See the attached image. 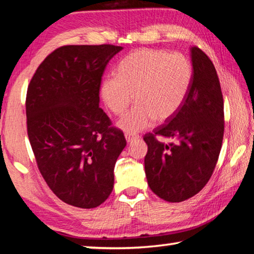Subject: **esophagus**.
<instances>
[{
	"label": "esophagus",
	"instance_id": "34e87169",
	"mask_svg": "<svg viewBox=\"0 0 254 254\" xmlns=\"http://www.w3.org/2000/svg\"><path fill=\"white\" fill-rule=\"evenodd\" d=\"M126 139H127V141L128 143L130 142H133V141H134L135 139H139V135L137 134H132V133H126Z\"/></svg>",
	"mask_w": 254,
	"mask_h": 254
}]
</instances>
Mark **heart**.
<instances>
[{
	"label": "heart",
	"mask_w": 254,
	"mask_h": 254,
	"mask_svg": "<svg viewBox=\"0 0 254 254\" xmlns=\"http://www.w3.org/2000/svg\"><path fill=\"white\" fill-rule=\"evenodd\" d=\"M192 67L186 56L143 48L124 57L117 76L103 80L101 95L114 114L121 115L133 101L137 104L118 122L127 133H137L176 114L191 83Z\"/></svg>",
	"instance_id": "1"
}]
</instances>
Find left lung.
<instances>
[{
    "label": "left lung",
    "mask_w": 254,
    "mask_h": 254,
    "mask_svg": "<svg viewBox=\"0 0 254 254\" xmlns=\"http://www.w3.org/2000/svg\"><path fill=\"white\" fill-rule=\"evenodd\" d=\"M190 56L191 83L182 106L167 124L143 137L149 187L170 203L190 198L208 183L224 134V103L216 69L197 47H191ZM156 136L171 142L160 143Z\"/></svg>",
    "instance_id": "obj_1"
}]
</instances>
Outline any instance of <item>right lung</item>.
Here are the masks:
<instances>
[{"label": "right lung", "mask_w": 254, "mask_h": 254, "mask_svg": "<svg viewBox=\"0 0 254 254\" xmlns=\"http://www.w3.org/2000/svg\"><path fill=\"white\" fill-rule=\"evenodd\" d=\"M123 47L64 46L40 64L25 111L38 168L65 203L94 208L113 190L114 166L127 141L100 107L106 65Z\"/></svg>", "instance_id": "1"}]
</instances>
